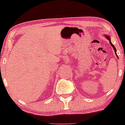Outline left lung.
<instances>
[{"label":"left lung","instance_id":"obj_1","mask_svg":"<svg viewBox=\"0 0 125 125\" xmlns=\"http://www.w3.org/2000/svg\"><path fill=\"white\" fill-rule=\"evenodd\" d=\"M106 38H107V39L110 41V44H111V45L112 46V48H114V50H115V54H116V56L117 57V58H118L117 55V54H116V48H115V46L113 44H112V42H111V40H110V37H109V36H106Z\"/></svg>","mask_w":125,"mask_h":125}]
</instances>
